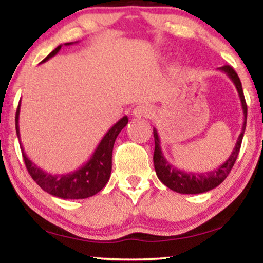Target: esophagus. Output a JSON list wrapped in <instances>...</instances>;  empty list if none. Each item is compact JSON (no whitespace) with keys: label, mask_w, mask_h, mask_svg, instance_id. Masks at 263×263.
<instances>
[{"label":"esophagus","mask_w":263,"mask_h":263,"mask_svg":"<svg viewBox=\"0 0 263 263\" xmlns=\"http://www.w3.org/2000/svg\"><path fill=\"white\" fill-rule=\"evenodd\" d=\"M152 114H153V109L151 105L148 104H139L134 109V111H132V115L137 119L149 118Z\"/></svg>","instance_id":"34e87169"}]
</instances>
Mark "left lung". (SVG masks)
Listing matches in <instances>:
<instances>
[{
	"label": "left lung",
	"mask_w": 263,
	"mask_h": 263,
	"mask_svg": "<svg viewBox=\"0 0 263 263\" xmlns=\"http://www.w3.org/2000/svg\"><path fill=\"white\" fill-rule=\"evenodd\" d=\"M221 71H223L229 79L233 81V84L237 88L239 98H240L242 112H244V122H242V128L240 135H239L238 141L235 143V147L229 155V158L226 160L221 166H218L215 170L209 172H185L183 170H178L174 167L170 162L166 160V158L162 154L160 147V138H159L158 131L154 128L153 134H154L155 141V149H154V167L158 178L164 183L166 187L172 189L174 192L181 193V194H199V193H205L211 191L220 185L222 182L227 178V176L233 167L235 160H237L239 151H240V145L242 137H244L245 127H247V116H248V107L247 102H245L244 93H242V87L240 79L234 69L231 65H224L220 68Z\"/></svg>",
	"instance_id": "obj_1"
}]
</instances>
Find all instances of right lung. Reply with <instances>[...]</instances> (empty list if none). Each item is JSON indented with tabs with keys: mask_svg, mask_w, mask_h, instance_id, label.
Segmentation results:
<instances>
[{
	"mask_svg": "<svg viewBox=\"0 0 263 263\" xmlns=\"http://www.w3.org/2000/svg\"><path fill=\"white\" fill-rule=\"evenodd\" d=\"M72 45V42L65 43V46ZM62 45H59L54 51L43 59V62L48 61L49 58L54 57L61 51ZM19 112H21V102H19L18 109L15 114V129L18 139H21L19 134ZM128 118L124 116L116 124L110 127V129L105 134L102 141L99 142L98 147L96 148L89 160L82 165L78 170L69 172V174L52 175L43 171L37 165H35L26 156L24 148L21 142V149L26 168H28L30 176L32 179L41 187L43 191L47 192L53 197L62 199H86L97 194L102 191L108 183L111 174V155L112 148H114L115 139L120 134L121 129L127 125Z\"/></svg>",
	"mask_w": 263,
	"mask_h": 263,
	"instance_id": "add662e5",
	"label": "right lung"
}]
</instances>
